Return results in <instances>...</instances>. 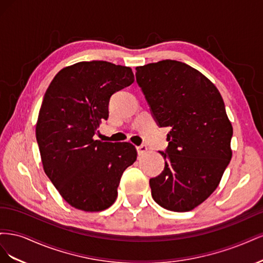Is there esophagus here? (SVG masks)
I'll return each instance as SVG.
<instances>
[{"label":"esophagus","instance_id":"obj_1","mask_svg":"<svg viewBox=\"0 0 263 263\" xmlns=\"http://www.w3.org/2000/svg\"><path fill=\"white\" fill-rule=\"evenodd\" d=\"M147 150H148V148H147V146H145V145H141V146H138V147H137V153H138V155H144Z\"/></svg>","mask_w":263,"mask_h":263}]
</instances>
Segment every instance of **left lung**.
Listing matches in <instances>:
<instances>
[{
  "label": "left lung",
  "mask_w": 263,
  "mask_h": 263,
  "mask_svg": "<svg viewBox=\"0 0 263 263\" xmlns=\"http://www.w3.org/2000/svg\"><path fill=\"white\" fill-rule=\"evenodd\" d=\"M136 80L160 127H170L164 170L150 179L154 200L189 212L216 187L232 159L233 126L215 84L177 60L136 67Z\"/></svg>",
  "instance_id": "left-lung-1"
}]
</instances>
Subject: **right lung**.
Listing matches in <instances>:
<instances>
[{
	"label": "right lung",
	"mask_w": 263,
	"mask_h": 263,
	"mask_svg": "<svg viewBox=\"0 0 263 263\" xmlns=\"http://www.w3.org/2000/svg\"><path fill=\"white\" fill-rule=\"evenodd\" d=\"M134 80L129 67L81 61L61 69L45 93L36 124L43 168L74 209H108L123 172L136 161V148L129 142L93 138L108 117L109 98Z\"/></svg>",
	"instance_id": "add662e5"
}]
</instances>
